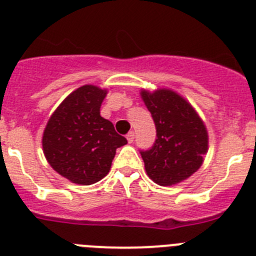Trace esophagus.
<instances>
[{
  "label": "esophagus",
  "mask_w": 256,
  "mask_h": 256,
  "mask_svg": "<svg viewBox=\"0 0 256 256\" xmlns=\"http://www.w3.org/2000/svg\"><path fill=\"white\" fill-rule=\"evenodd\" d=\"M126 140H128L130 144H132V142L134 141V132H133V130H130V132L126 134Z\"/></svg>",
  "instance_id": "obj_1"
}]
</instances>
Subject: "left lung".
I'll return each mask as SVG.
<instances>
[{"label": "left lung", "mask_w": 256, "mask_h": 256, "mask_svg": "<svg viewBox=\"0 0 256 256\" xmlns=\"http://www.w3.org/2000/svg\"><path fill=\"white\" fill-rule=\"evenodd\" d=\"M141 96L156 128L152 146L140 150L144 169L160 186L180 183L202 164L208 151L206 128L194 108L170 90L142 91Z\"/></svg>", "instance_id": "1"}]
</instances>
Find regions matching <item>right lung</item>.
Instances as JSON below:
<instances>
[{
	"instance_id": "obj_1",
	"label": "right lung",
	"mask_w": 256,
	"mask_h": 256,
	"mask_svg": "<svg viewBox=\"0 0 256 256\" xmlns=\"http://www.w3.org/2000/svg\"><path fill=\"white\" fill-rule=\"evenodd\" d=\"M105 90L86 84L60 104L44 132L47 162L62 177L92 184L110 170L115 151L126 144L112 122L100 115Z\"/></svg>"
}]
</instances>
